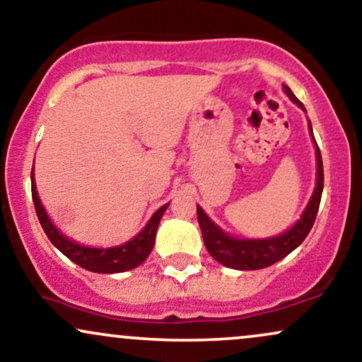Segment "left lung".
Instances as JSON below:
<instances>
[{
  "label": "left lung",
  "instance_id": "obj_1",
  "mask_svg": "<svg viewBox=\"0 0 362 362\" xmlns=\"http://www.w3.org/2000/svg\"><path fill=\"white\" fill-rule=\"evenodd\" d=\"M285 93L288 98L293 101L300 110L305 111L303 104L295 98V94L291 93L288 86H283ZM308 129L312 133V124L308 121ZM312 139L315 141L312 133ZM315 153H317V184L315 190H313L310 202L303 211V214L297 221V224L293 228H290L286 233L280 234L275 238H267V239H238L226 234L223 229L217 228V226L209 219L206 212L197 206V219L200 230H202L204 245H206L207 251L211 252V256L217 263L224 264L228 268L234 269H261L275 264L276 261H280L288 256L295 247H298L303 243V239L308 236L313 223H315L317 212H319L320 206V197L322 190H324V167H322V156L320 150L315 143Z\"/></svg>",
  "mask_w": 362,
  "mask_h": 362
}]
</instances>
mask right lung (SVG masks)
<instances>
[{"label":"right lung","mask_w":362,"mask_h":362,"mask_svg":"<svg viewBox=\"0 0 362 362\" xmlns=\"http://www.w3.org/2000/svg\"><path fill=\"white\" fill-rule=\"evenodd\" d=\"M32 199L35 204V211H37L38 221H40L43 230H45L47 238L60 252H64L69 259L79 264L81 268L87 272L94 273H121L128 272L139 267L148 258L155 245V234L158 229L160 219H162L163 212L167 211L168 204H165L151 216L148 224L134 236L132 241L124 243L121 246L115 247H89L82 246L79 243L69 239L65 234L60 233L59 229L52 224L50 217L47 216L45 209H43L40 199H38L37 187H35L33 172H32Z\"/></svg>","instance_id":"1"}]
</instances>
